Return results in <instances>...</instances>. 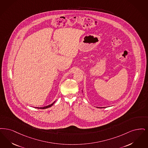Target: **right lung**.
Listing matches in <instances>:
<instances>
[{
  "mask_svg": "<svg viewBox=\"0 0 148 148\" xmlns=\"http://www.w3.org/2000/svg\"><path fill=\"white\" fill-rule=\"evenodd\" d=\"M55 102V101L53 102V103H52L50 105H49V106H46V107H40V108H38V107H37V108H40V109H46V108H49V107H51L52 106L53 104V103Z\"/></svg>",
  "mask_w": 148,
  "mask_h": 148,
  "instance_id": "obj_1",
  "label": "right lung"
}]
</instances>
